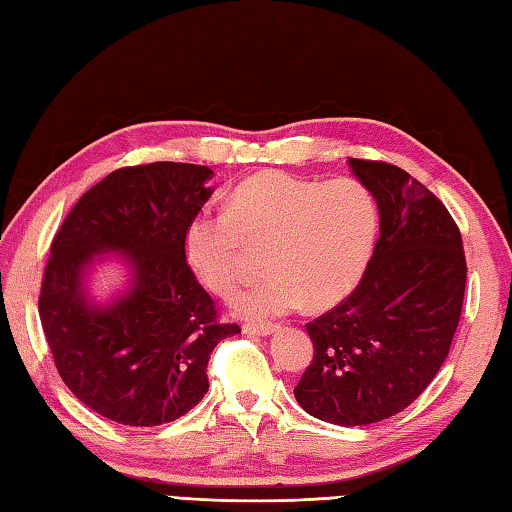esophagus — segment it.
I'll list each match as a JSON object with an SVG mask.
<instances>
[{
	"label": "esophagus",
	"instance_id": "esophagus-1",
	"mask_svg": "<svg viewBox=\"0 0 512 512\" xmlns=\"http://www.w3.org/2000/svg\"><path fill=\"white\" fill-rule=\"evenodd\" d=\"M276 331V324H254V322H247L243 324V333L245 335H260V337H267Z\"/></svg>",
	"mask_w": 512,
	"mask_h": 512
}]
</instances>
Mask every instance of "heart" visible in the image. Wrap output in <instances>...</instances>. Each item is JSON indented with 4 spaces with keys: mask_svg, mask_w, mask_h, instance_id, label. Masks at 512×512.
Masks as SVG:
<instances>
[{
    "mask_svg": "<svg viewBox=\"0 0 512 512\" xmlns=\"http://www.w3.org/2000/svg\"><path fill=\"white\" fill-rule=\"evenodd\" d=\"M379 232L377 201L361 181L263 173L238 184L225 210H203L184 232L195 276L221 298L241 289L265 247L269 274L245 291L247 317L285 315L309 300L331 306L359 285Z\"/></svg>",
    "mask_w": 512,
    "mask_h": 512,
    "instance_id": "1",
    "label": "heart"
}]
</instances>
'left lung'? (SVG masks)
<instances>
[{"mask_svg": "<svg viewBox=\"0 0 512 512\" xmlns=\"http://www.w3.org/2000/svg\"><path fill=\"white\" fill-rule=\"evenodd\" d=\"M379 206L381 236L346 300L306 324L313 361L295 401L326 423L372 425L414 403L445 363L467 260L456 221L403 168L348 160Z\"/></svg>", "mask_w": 512, "mask_h": 512, "instance_id": "obj_1", "label": "left lung"}]
</instances>
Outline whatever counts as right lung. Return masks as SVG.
I'll return each instance as SVG.
<instances>
[{
	"label": "right lung",
	"mask_w": 512,
	"mask_h": 512,
	"mask_svg": "<svg viewBox=\"0 0 512 512\" xmlns=\"http://www.w3.org/2000/svg\"><path fill=\"white\" fill-rule=\"evenodd\" d=\"M208 166L153 162L113 170L76 201L43 271L39 317L63 383L113 423L155 427L184 416L208 392L221 339L210 293L184 252V232L212 195ZM124 253L130 291L107 307L86 300L93 256Z\"/></svg>",
	"instance_id": "1"
}]
</instances>
